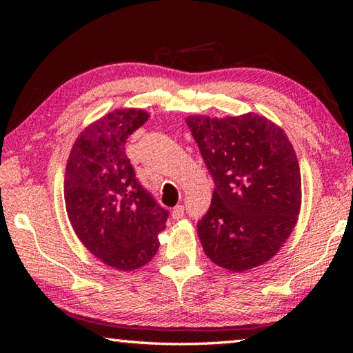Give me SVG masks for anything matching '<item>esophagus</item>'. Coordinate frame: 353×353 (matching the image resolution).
Here are the masks:
<instances>
[{"label":"esophagus","mask_w":353,"mask_h":353,"mask_svg":"<svg viewBox=\"0 0 353 353\" xmlns=\"http://www.w3.org/2000/svg\"><path fill=\"white\" fill-rule=\"evenodd\" d=\"M183 215H185V208L182 205H177L171 212L172 220H181V219H183Z\"/></svg>","instance_id":"34e87169"}]
</instances>
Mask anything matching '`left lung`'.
<instances>
[{"instance_id": "8db88e82", "label": "left lung", "mask_w": 353, "mask_h": 353, "mask_svg": "<svg viewBox=\"0 0 353 353\" xmlns=\"http://www.w3.org/2000/svg\"><path fill=\"white\" fill-rule=\"evenodd\" d=\"M214 181L197 223L208 258L230 272L264 264L296 226L302 181L287 134L267 118H186Z\"/></svg>"}]
</instances>
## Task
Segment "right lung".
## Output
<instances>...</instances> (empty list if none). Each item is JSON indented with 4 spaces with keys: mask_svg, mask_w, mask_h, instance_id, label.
<instances>
[{
    "mask_svg": "<svg viewBox=\"0 0 353 353\" xmlns=\"http://www.w3.org/2000/svg\"><path fill=\"white\" fill-rule=\"evenodd\" d=\"M147 119L144 110L110 112L80 133L66 163L72 229L89 252L118 270H134L154 256L170 214L141 185L125 154L127 138Z\"/></svg>",
    "mask_w": 353,
    "mask_h": 353,
    "instance_id": "right-lung-1",
    "label": "right lung"
}]
</instances>
